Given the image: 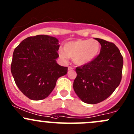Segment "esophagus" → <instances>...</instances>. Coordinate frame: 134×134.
Returning <instances> with one entry per match:
<instances>
[{
	"mask_svg": "<svg viewBox=\"0 0 134 134\" xmlns=\"http://www.w3.org/2000/svg\"><path fill=\"white\" fill-rule=\"evenodd\" d=\"M73 70V68L71 67V66H69L68 67V70L69 71H70V70Z\"/></svg>",
	"mask_w": 134,
	"mask_h": 134,
	"instance_id": "obj_1",
	"label": "esophagus"
}]
</instances>
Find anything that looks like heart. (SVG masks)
<instances>
[{
    "instance_id": "1",
    "label": "heart",
    "mask_w": 134,
    "mask_h": 134,
    "mask_svg": "<svg viewBox=\"0 0 134 134\" xmlns=\"http://www.w3.org/2000/svg\"><path fill=\"white\" fill-rule=\"evenodd\" d=\"M100 49V43L95 40H77L64 44V50L60 48L59 54L63 59L71 58L78 65L93 61Z\"/></svg>"
}]
</instances>
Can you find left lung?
Returning a JSON list of instances; mask_svg holds the SVG:
<instances>
[{"label": "left lung", "instance_id": "obj_1", "mask_svg": "<svg viewBox=\"0 0 134 134\" xmlns=\"http://www.w3.org/2000/svg\"><path fill=\"white\" fill-rule=\"evenodd\" d=\"M96 40L101 49L93 61L77 67L73 89L85 103L96 104L109 97L121 82L123 59L113 43L100 38Z\"/></svg>", "mask_w": 134, "mask_h": 134}]
</instances>
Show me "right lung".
Returning <instances> with one entry per match:
<instances>
[{
	"mask_svg": "<svg viewBox=\"0 0 134 134\" xmlns=\"http://www.w3.org/2000/svg\"><path fill=\"white\" fill-rule=\"evenodd\" d=\"M59 45L57 39L47 35L27 38L13 54L11 71L21 93L31 100H43L55 87L57 79L66 75L68 67L55 59Z\"/></svg>",
	"mask_w": 134,
	"mask_h": 134,
	"instance_id": "1",
	"label": "right lung"
}]
</instances>
